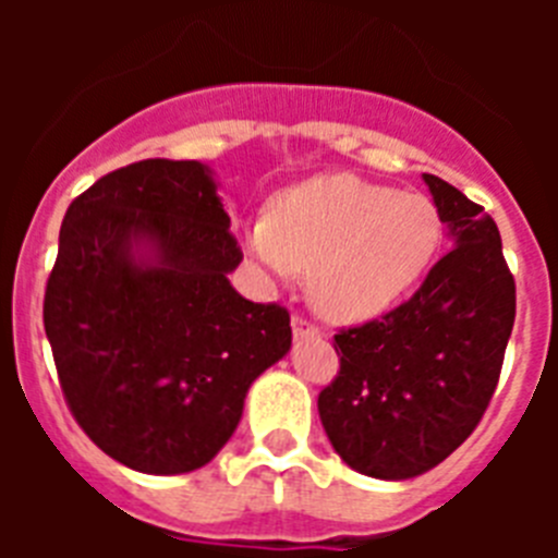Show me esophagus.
I'll return each instance as SVG.
<instances>
[{
	"instance_id": "34e87169",
	"label": "esophagus",
	"mask_w": 558,
	"mask_h": 558,
	"mask_svg": "<svg viewBox=\"0 0 558 558\" xmlns=\"http://www.w3.org/2000/svg\"><path fill=\"white\" fill-rule=\"evenodd\" d=\"M290 324H293L295 338H318V335H322V329L315 327L310 318H304V315H299V313L293 315V322H290Z\"/></svg>"
}]
</instances>
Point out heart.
<instances>
[{"mask_svg":"<svg viewBox=\"0 0 558 558\" xmlns=\"http://www.w3.org/2000/svg\"><path fill=\"white\" fill-rule=\"evenodd\" d=\"M433 204L354 175H315L274 201L248 229V248L270 274H310L315 310L340 324L368 322L397 304L436 254Z\"/></svg>","mask_w":558,"mask_h":558,"instance_id":"obj_1","label":"heart"}]
</instances>
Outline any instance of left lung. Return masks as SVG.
I'll return each instance as SVG.
<instances>
[{"label": "left lung", "instance_id": "1", "mask_svg": "<svg viewBox=\"0 0 558 558\" xmlns=\"http://www.w3.org/2000/svg\"><path fill=\"white\" fill-rule=\"evenodd\" d=\"M452 248L383 318L338 329V377L318 393L335 452L360 475L405 481L472 436L497 388L517 313L514 276L483 206L427 175Z\"/></svg>", "mask_w": 558, "mask_h": 558}]
</instances>
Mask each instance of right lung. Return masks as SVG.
<instances>
[{
    "label": "right lung",
    "mask_w": 558,
    "mask_h": 558,
    "mask_svg": "<svg viewBox=\"0 0 558 558\" xmlns=\"http://www.w3.org/2000/svg\"><path fill=\"white\" fill-rule=\"evenodd\" d=\"M201 161L108 172L66 209L44 293L63 399L92 441L147 475L209 463L251 383L290 349V313L236 293L243 251Z\"/></svg>",
    "instance_id": "right-lung-1"
}]
</instances>
